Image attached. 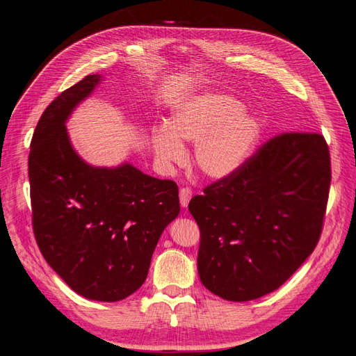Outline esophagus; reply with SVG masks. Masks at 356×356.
I'll return each instance as SVG.
<instances>
[{
	"label": "esophagus",
	"mask_w": 356,
	"mask_h": 356,
	"mask_svg": "<svg viewBox=\"0 0 356 356\" xmlns=\"http://www.w3.org/2000/svg\"><path fill=\"white\" fill-rule=\"evenodd\" d=\"M179 197H180L181 207H188L189 200H191V197H193V189H191V188H181Z\"/></svg>",
	"instance_id": "34e87169"
}]
</instances>
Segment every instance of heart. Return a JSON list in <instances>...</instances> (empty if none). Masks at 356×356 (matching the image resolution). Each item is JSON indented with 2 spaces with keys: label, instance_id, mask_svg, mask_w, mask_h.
Masks as SVG:
<instances>
[{
  "label": "heart",
  "instance_id": "heart-1",
  "mask_svg": "<svg viewBox=\"0 0 356 356\" xmlns=\"http://www.w3.org/2000/svg\"><path fill=\"white\" fill-rule=\"evenodd\" d=\"M260 136V123L236 97L204 93L180 104L170 124L152 131V147L163 163H181L186 149L181 140L195 143V163L206 176L233 175L248 159Z\"/></svg>",
  "mask_w": 356,
  "mask_h": 356
}]
</instances>
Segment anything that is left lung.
<instances>
[{
	"instance_id": "1",
	"label": "left lung",
	"mask_w": 356,
	"mask_h": 356,
	"mask_svg": "<svg viewBox=\"0 0 356 356\" xmlns=\"http://www.w3.org/2000/svg\"><path fill=\"white\" fill-rule=\"evenodd\" d=\"M330 185L323 135L286 132L193 197L203 286L245 302L284 284L321 238Z\"/></svg>"
}]
</instances>
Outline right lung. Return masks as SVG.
Returning <instances> with one entry per match:
<instances>
[{"mask_svg": "<svg viewBox=\"0 0 356 356\" xmlns=\"http://www.w3.org/2000/svg\"><path fill=\"white\" fill-rule=\"evenodd\" d=\"M102 75H87L44 109L29 158L33 230L42 256L78 295L115 302L147 278L163 229L180 212L172 180L131 163L93 167L72 147L66 120Z\"/></svg>", "mask_w": 356, "mask_h": 356, "instance_id": "add662e5", "label": "right lung"}]
</instances>
